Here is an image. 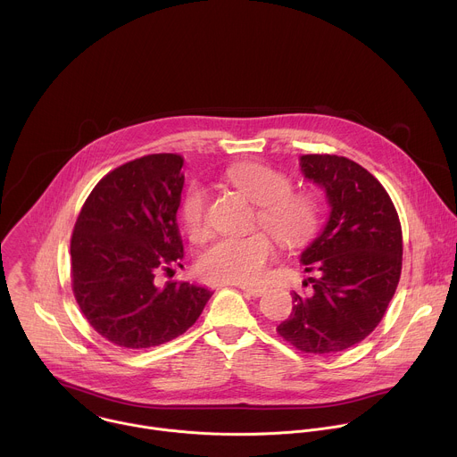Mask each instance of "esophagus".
Listing matches in <instances>:
<instances>
[{
  "label": "esophagus",
  "mask_w": 457,
  "mask_h": 457,
  "mask_svg": "<svg viewBox=\"0 0 457 457\" xmlns=\"http://www.w3.org/2000/svg\"><path fill=\"white\" fill-rule=\"evenodd\" d=\"M242 291H245L249 296H254V298H258V296H262L264 293H266V289L264 287H240Z\"/></svg>",
  "instance_id": "1"
}]
</instances>
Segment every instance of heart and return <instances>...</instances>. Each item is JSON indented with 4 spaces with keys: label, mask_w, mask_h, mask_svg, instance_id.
<instances>
[{
    "label": "heart",
    "mask_w": 457,
    "mask_h": 457,
    "mask_svg": "<svg viewBox=\"0 0 457 457\" xmlns=\"http://www.w3.org/2000/svg\"><path fill=\"white\" fill-rule=\"evenodd\" d=\"M224 179L260 206L256 220L282 245L296 247L314 237L321 203L312 191H293V179L282 170L262 162H238L226 170ZM179 217L191 240L208 237V197L201 186L187 187ZM273 253V240L262 231L220 238L201 254L199 273L212 282L253 286L262 282Z\"/></svg>",
    "instance_id": "heart-1"
}]
</instances>
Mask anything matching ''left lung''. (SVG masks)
Wrapping results in <instances>:
<instances>
[{"label":"left lung","instance_id":"obj_1","mask_svg":"<svg viewBox=\"0 0 457 457\" xmlns=\"http://www.w3.org/2000/svg\"><path fill=\"white\" fill-rule=\"evenodd\" d=\"M302 173L325 189L331 215L302 253L316 271L312 295L293 293V312L278 335L302 353L333 354L365 340L393 300L403 237L398 212L379 180L358 162L328 154L300 157Z\"/></svg>","mask_w":457,"mask_h":457}]
</instances>
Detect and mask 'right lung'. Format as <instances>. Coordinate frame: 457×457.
Wrapping results in <instances>:
<instances>
[{
    "label": "right lung",
    "instance_id": "obj_1",
    "mask_svg": "<svg viewBox=\"0 0 457 457\" xmlns=\"http://www.w3.org/2000/svg\"><path fill=\"white\" fill-rule=\"evenodd\" d=\"M184 161L154 154L104 175L85 201L71 240L72 291L92 328L124 349H148L184 335L212 291L155 284L184 258L177 210Z\"/></svg>",
    "mask_w": 457,
    "mask_h": 457
}]
</instances>
